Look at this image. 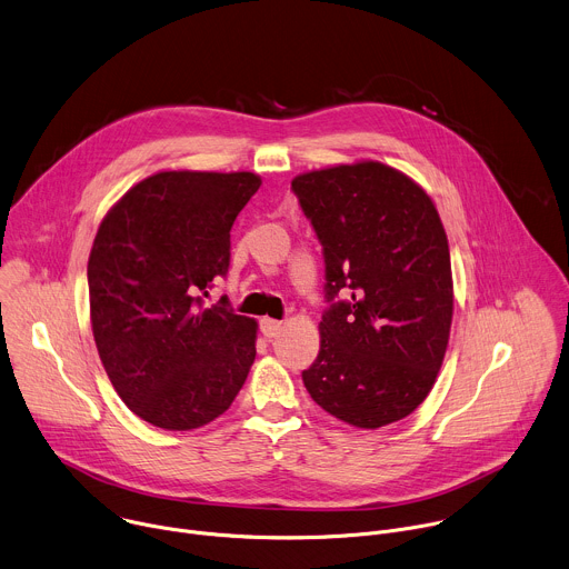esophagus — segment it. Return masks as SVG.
<instances>
[{"instance_id":"esophagus-1","label":"esophagus","mask_w":569,"mask_h":569,"mask_svg":"<svg viewBox=\"0 0 569 569\" xmlns=\"http://www.w3.org/2000/svg\"><path fill=\"white\" fill-rule=\"evenodd\" d=\"M260 329L267 338H276L280 331H282V322L280 320H273V318H262L260 320Z\"/></svg>"}]
</instances>
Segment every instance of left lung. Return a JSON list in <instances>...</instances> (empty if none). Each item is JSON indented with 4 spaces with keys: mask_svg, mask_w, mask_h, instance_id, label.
Returning <instances> with one entry per match:
<instances>
[{
    "mask_svg": "<svg viewBox=\"0 0 569 569\" xmlns=\"http://www.w3.org/2000/svg\"><path fill=\"white\" fill-rule=\"evenodd\" d=\"M325 258L320 352L302 372L311 399L357 428L408 417L441 368L452 276L432 199L379 161L291 181ZM348 290L351 298L338 301Z\"/></svg>",
    "mask_w": 569,
    "mask_h": 569,
    "instance_id": "8db88e82",
    "label": "left lung"
}]
</instances>
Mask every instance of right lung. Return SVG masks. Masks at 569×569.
<instances>
[{
    "instance_id": "add662e5",
    "label": "right lung",
    "mask_w": 569,
    "mask_h": 569,
    "mask_svg": "<svg viewBox=\"0 0 569 569\" xmlns=\"http://www.w3.org/2000/svg\"><path fill=\"white\" fill-rule=\"evenodd\" d=\"M253 172H157L96 233L87 280L102 368L143 421L192 430L231 408L256 361L258 322L201 296L229 273L231 229Z\"/></svg>"
}]
</instances>
